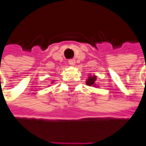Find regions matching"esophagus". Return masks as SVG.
<instances>
[{"mask_svg": "<svg viewBox=\"0 0 146 146\" xmlns=\"http://www.w3.org/2000/svg\"><path fill=\"white\" fill-rule=\"evenodd\" d=\"M68 63H69V65H71V66H74V64H75V60H68Z\"/></svg>", "mask_w": 146, "mask_h": 146, "instance_id": "34e87169", "label": "esophagus"}]
</instances>
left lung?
<instances>
[{
	"label": "left lung",
	"mask_w": 146,
	"mask_h": 146,
	"mask_svg": "<svg viewBox=\"0 0 146 146\" xmlns=\"http://www.w3.org/2000/svg\"><path fill=\"white\" fill-rule=\"evenodd\" d=\"M95 81H96V76H92V77H89L87 81H86V84L88 86H95Z\"/></svg>",
	"instance_id": "1"
}]
</instances>
